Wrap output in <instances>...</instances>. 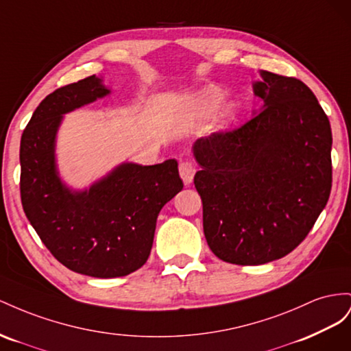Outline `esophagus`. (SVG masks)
Segmentation results:
<instances>
[{
  "label": "esophagus",
  "instance_id": "34e87169",
  "mask_svg": "<svg viewBox=\"0 0 351 351\" xmlns=\"http://www.w3.org/2000/svg\"><path fill=\"white\" fill-rule=\"evenodd\" d=\"M179 175H181L184 184L189 185L193 182L194 175H195V166L191 162H182L179 165Z\"/></svg>",
  "mask_w": 351,
  "mask_h": 351
}]
</instances>
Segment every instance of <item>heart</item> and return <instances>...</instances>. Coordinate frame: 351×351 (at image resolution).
Wrapping results in <instances>:
<instances>
[{
	"mask_svg": "<svg viewBox=\"0 0 351 351\" xmlns=\"http://www.w3.org/2000/svg\"><path fill=\"white\" fill-rule=\"evenodd\" d=\"M222 97H223V93L220 91L219 88H215V86L204 88L203 91H199L195 97V107L198 110H203V112H208V110H212L219 104ZM235 110L237 108L234 103L225 104L215 119V129H223L231 123L235 116Z\"/></svg>",
	"mask_w": 351,
	"mask_h": 351,
	"instance_id": "heart-1",
	"label": "heart"
}]
</instances>
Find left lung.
<instances>
[{"instance_id":"obj_1","label":"left lung","mask_w":351,"mask_h":351,"mask_svg":"<svg viewBox=\"0 0 351 351\" xmlns=\"http://www.w3.org/2000/svg\"><path fill=\"white\" fill-rule=\"evenodd\" d=\"M260 75L254 116L193 147L207 244L220 260L241 266L291 253L332 186L331 125L315 94L300 79Z\"/></svg>"}]
</instances>
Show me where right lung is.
Returning a JSON list of instances; mask_svg holds the SVG:
<instances>
[{"label":"right lung","instance_id":"obj_1","mask_svg":"<svg viewBox=\"0 0 351 351\" xmlns=\"http://www.w3.org/2000/svg\"><path fill=\"white\" fill-rule=\"evenodd\" d=\"M110 94L95 75L56 89L36 107L20 141L25 215L60 263L94 278L126 276L153 247L157 216L184 188L173 158L122 163L84 191L58 176L56 135L63 114Z\"/></svg>","mask_w":351,"mask_h":351}]
</instances>
